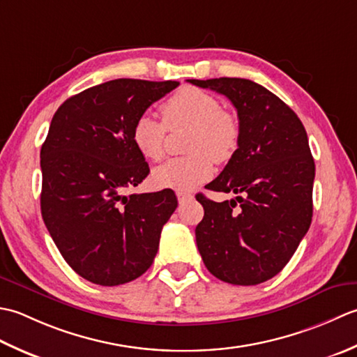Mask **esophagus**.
<instances>
[{"label":"esophagus","instance_id":"obj_1","mask_svg":"<svg viewBox=\"0 0 357 357\" xmlns=\"http://www.w3.org/2000/svg\"><path fill=\"white\" fill-rule=\"evenodd\" d=\"M177 199H178V202H180V203H186V202H189V200L192 199V194L178 191V192H177Z\"/></svg>","mask_w":357,"mask_h":357}]
</instances>
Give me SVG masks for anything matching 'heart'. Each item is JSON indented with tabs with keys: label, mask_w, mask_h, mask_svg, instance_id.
I'll return each mask as SVG.
<instances>
[{
	"label": "heart",
	"mask_w": 357,
	"mask_h": 357,
	"mask_svg": "<svg viewBox=\"0 0 357 357\" xmlns=\"http://www.w3.org/2000/svg\"><path fill=\"white\" fill-rule=\"evenodd\" d=\"M163 121L142 114L132 126L137 151L151 162L165 155L168 129L191 126L186 151L191 155L172 158L152 172L158 188L189 191L213 176L214 162H227L238 146L240 125L234 114L225 111L213 93L197 87H183L160 106Z\"/></svg>",
	"instance_id": "1"
}]
</instances>
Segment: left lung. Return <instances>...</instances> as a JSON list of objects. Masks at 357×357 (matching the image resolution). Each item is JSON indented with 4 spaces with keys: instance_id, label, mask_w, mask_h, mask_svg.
Here are the masks:
<instances>
[{
    "instance_id": "obj_1",
    "label": "left lung",
    "mask_w": 357,
    "mask_h": 357,
    "mask_svg": "<svg viewBox=\"0 0 357 357\" xmlns=\"http://www.w3.org/2000/svg\"><path fill=\"white\" fill-rule=\"evenodd\" d=\"M188 82L227 97L240 125L238 148L205 186L237 197L217 203L195 195L205 209L197 248L217 279L259 285L283 270L311 225L316 168L307 130L293 109L251 79Z\"/></svg>"
}]
</instances>
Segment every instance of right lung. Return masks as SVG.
Masks as SVG:
<instances>
[{"label": "right lung", "mask_w": 357, "mask_h": 357, "mask_svg": "<svg viewBox=\"0 0 357 357\" xmlns=\"http://www.w3.org/2000/svg\"><path fill=\"white\" fill-rule=\"evenodd\" d=\"M178 84L112 79L68 98L50 121L41 146V215L64 260L86 280L123 285L154 261L177 197L171 189L125 194L149 174L132 126Z\"/></svg>", "instance_id": "obj_1"}]
</instances>
